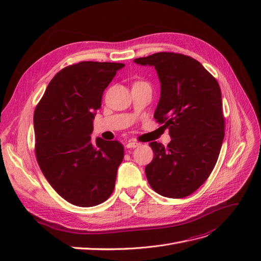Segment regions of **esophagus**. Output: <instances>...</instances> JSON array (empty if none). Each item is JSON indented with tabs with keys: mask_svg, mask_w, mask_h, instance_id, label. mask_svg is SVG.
Listing matches in <instances>:
<instances>
[{
	"mask_svg": "<svg viewBox=\"0 0 261 261\" xmlns=\"http://www.w3.org/2000/svg\"><path fill=\"white\" fill-rule=\"evenodd\" d=\"M140 144L138 143H135V141H129V143H127V145H126V147L127 148H136L138 147Z\"/></svg>",
	"mask_w": 261,
	"mask_h": 261,
	"instance_id": "obj_1",
	"label": "esophagus"
}]
</instances>
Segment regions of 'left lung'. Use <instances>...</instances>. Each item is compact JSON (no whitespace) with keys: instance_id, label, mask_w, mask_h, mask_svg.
<instances>
[{"instance_id":"8db88e82","label":"left lung","mask_w":261,"mask_h":261,"mask_svg":"<svg viewBox=\"0 0 261 261\" xmlns=\"http://www.w3.org/2000/svg\"><path fill=\"white\" fill-rule=\"evenodd\" d=\"M134 62L155 68L161 92L153 116L164 123L172 138L168 147L149 144L154 156L145 169L147 179L161 196L184 198L209 177L223 143L220 86L187 55L160 52Z\"/></svg>"}]
</instances>
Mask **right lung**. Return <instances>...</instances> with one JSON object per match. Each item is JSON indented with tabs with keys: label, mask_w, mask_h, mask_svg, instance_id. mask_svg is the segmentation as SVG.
I'll return each instance as SVG.
<instances>
[{
	"label": "right lung",
	"mask_w": 261,
	"mask_h": 261,
	"mask_svg": "<svg viewBox=\"0 0 261 261\" xmlns=\"http://www.w3.org/2000/svg\"><path fill=\"white\" fill-rule=\"evenodd\" d=\"M122 63L81 62L53 77L34 114L36 155L43 175L66 201L93 207L111 196L124 158L118 141L91 140L102 94Z\"/></svg>",
	"instance_id": "obj_1"
}]
</instances>
